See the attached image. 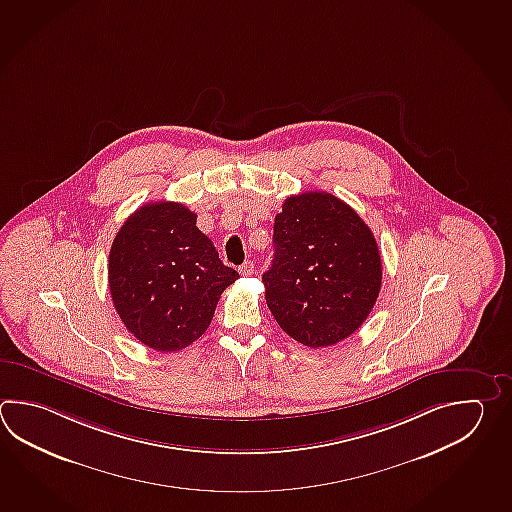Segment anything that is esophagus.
<instances>
[{"mask_svg": "<svg viewBox=\"0 0 512 512\" xmlns=\"http://www.w3.org/2000/svg\"><path fill=\"white\" fill-rule=\"evenodd\" d=\"M255 272V264L253 261H246L242 266H239V273L242 277H250Z\"/></svg>", "mask_w": 512, "mask_h": 512, "instance_id": "obj_1", "label": "esophagus"}]
</instances>
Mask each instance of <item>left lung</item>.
<instances>
[{
  "instance_id": "8db88e82",
  "label": "left lung",
  "mask_w": 512,
  "mask_h": 512,
  "mask_svg": "<svg viewBox=\"0 0 512 512\" xmlns=\"http://www.w3.org/2000/svg\"><path fill=\"white\" fill-rule=\"evenodd\" d=\"M266 304L286 334L310 348L346 339L372 312L383 279L374 233L324 191L288 197L273 224Z\"/></svg>"
}]
</instances>
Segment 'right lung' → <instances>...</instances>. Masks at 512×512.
Returning a JSON list of instances; mask_svg holds the SVG:
<instances>
[{"label":"right lung","instance_id":"right-lung-1","mask_svg":"<svg viewBox=\"0 0 512 512\" xmlns=\"http://www.w3.org/2000/svg\"><path fill=\"white\" fill-rule=\"evenodd\" d=\"M239 279L224 266L197 215L178 202L136 209L109 251L116 312L142 345L177 352L208 330L222 292Z\"/></svg>","mask_w":512,"mask_h":512}]
</instances>
